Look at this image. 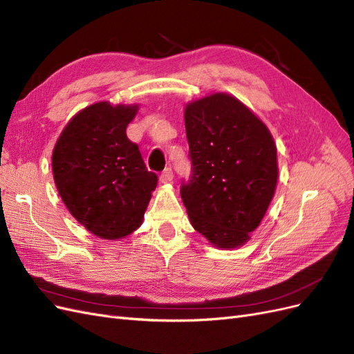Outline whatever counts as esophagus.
Wrapping results in <instances>:
<instances>
[{"label":"esophagus","instance_id":"obj_1","mask_svg":"<svg viewBox=\"0 0 354 354\" xmlns=\"http://www.w3.org/2000/svg\"><path fill=\"white\" fill-rule=\"evenodd\" d=\"M173 177H174L173 169H171V168H165L159 178H160V181H162V183H169V181L173 180Z\"/></svg>","mask_w":354,"mask_h":354}]
</instances>
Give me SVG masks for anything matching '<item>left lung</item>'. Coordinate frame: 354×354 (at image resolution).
Returning <instances> with one entry per match:
<instances>
[{"instance_id":"1","label":"left lung","mask_w":354,"mask_h":354,"mask_svg":"<svg viewBox=\"0 0 354 354\" xmlns=\"http://www.w3.org/2000/svg\"><path fill=\"white\" fill-rule=\"evenodd\" d=\"M192 174L180 187L192 226L217 248L250 239L277 181L276 146L246 106L217 93L185 111Z\"/></svg>"}]
</instances>
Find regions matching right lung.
<instances>
[{
	"label": "right lung",
	"mask_w": 354,
	"mask_h": 354,
	"mask_svg": "<svg viewBox=\"0 0 354 354\" xmlns=\"http://www.w3.org/2000/svg\"><path fill=\"white\" fill-rule=\"evenodd\" d=\"M137 109V104L94 103L72 118L53 151L62 201L103 239H121L140 226L158 183L125 133Z\"/></svg>",
	"instance_id": "add662e5"
}]
</instances>
